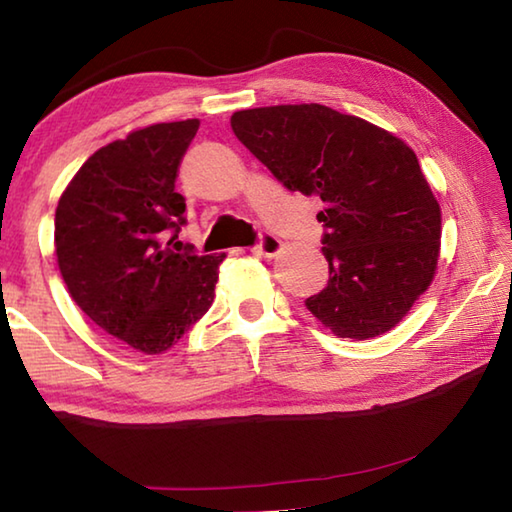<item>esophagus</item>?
<instances>
[{"instance_id":"1","label":"esophagus","mask_w":512,"mask_h":512,"mask_svg":"<svg viewBox=\"0 0 512 512\" xmlns=\"http://www.w3.org/2000/svg\"><path fill=\"white\" fill-rule=\"evenodd\" d=\"M250 250H253L255 255H262V257H275L282 250V241L275 235H271V232H262L257 239V244Z\"/></svg>"}]
</instances>
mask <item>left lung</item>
I'll return each instance as SVG.
<instances>
[{"label": "left lung", "mask_w": 512, "mask_h": 512, "mask_svg": "<svg viewBox=\"0 0 512 512\" xmlns=\"http://www.w3.org/2000/svg\"><path fill=\"white\" fill-rule=\"evenodd\" d=\"M237 140L291 189L320 196L327 287L307 309L339 339L393 329L429 289L440 205L400 137L320 103L239 110Z\"/></svg>", "instance_id": "obj_1"}]
</instances>
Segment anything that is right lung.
<instances>
[{"instance_id": "right-lung-1", "label": "right lung", "mask_w": 512, "mask_h": 512, "mask_svg": "<svg viewBox=\"0 0 512 512\" xmlns=\"http://www.w3.org/2000/svg\"><path fill=\"white\" fill-rule=\"evenodd\" d=\"M198 126L153 124L101 146L56 207V257L69 296L103 332L144 354L169 350L203 318L225 259L178 241L185 198L176 178Z\"/></svg>"}]
</instances>
